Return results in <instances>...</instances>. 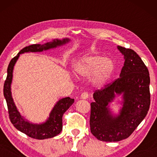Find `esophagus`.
<instances>
[{
  "instance_id": "1",
  "label": "esophagus",
  "mask_w": 157,
  "mask_h": 157,
  "mask_svg": "<svg viewBox=\"0 0 157 157\" xmlns=\"http://www.w3.org/2000/svg\"><path fill=\"white\" fill-rule=\"evenodd\" d=\"M80 97L82 99H87L88 97H89V93H88L87 91H84V92L81 94Z\"/></svg>"
}]
</instances>
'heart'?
<instances>
[{
    "mask_svg": "<svg viewBox=\"0 0 157 157\" xmlns=\"http://www.w3.org/2000/svg\"><path fill=\"white\" fill-rule=\"evenodd\" d=\"M115 65L112 60L100 55H91L83 57L75 66L78 75L89 77L92 74L94 83L102 85L111 77Z\"/></svg>",
    "mask_w": 157,
    "mask_h": 157,
    "instance_id": "obj_1",
    "label": "heart"
}]
</instances>
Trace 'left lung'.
I'll return each mask as SVG.
<instances>
[{
	"label": "left lung",
	"mask_w": 157,
	"mask_h": 157,
	"mask_svg": "<svg viewBox=\"0 0 157 157\" xmlns=\"http://www.w3.org/2000/svg\"><path fill=\"white\" fill-rule=\"evenodd\" d=\"M125 63L118 79L94 93L91 103L90 129L97 140L118 142L129 137L147 115L151 104L150 77L147 66L131 48L118 46ZM114 93H124V107L117 118L110 115L107 105Z\"/></svg>",
	"instance_id": "1"
}]
</instances>
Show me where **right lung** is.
<instances>
[{
  "instance_id": "1",
  "label": "right lung",
  "mask_w": 157,
  "mask_h": 157,
  "mask_svg": "<svg viewBox=\"0 0 157 157\" xmlns=\"http://www.w3.org/2000/svg\"><path fill=\"white\" fill-rule=\"evenodd\" d=\"M68 39H63V40H56L53 42L47 43L44 45L33 44L26 46L19 52V53L12 59L7 68V77L3 85V95L6 99L10 120L12 124L17 130L23 132L29 137L37 140L52 138L57 136L61 132L63 128V116L64 113L74 103V99L70 97L61 99L57 102L54 109H52L48 120L45 123L40 125H34L26 121L23 117L20 114L17 108L13 102V99L11 94V82L12 80V72L16 61L18 59L20 54L28 52H42L48 48L56 47L57 46L66 44Z\"/></svg>"
}]
</instances>
